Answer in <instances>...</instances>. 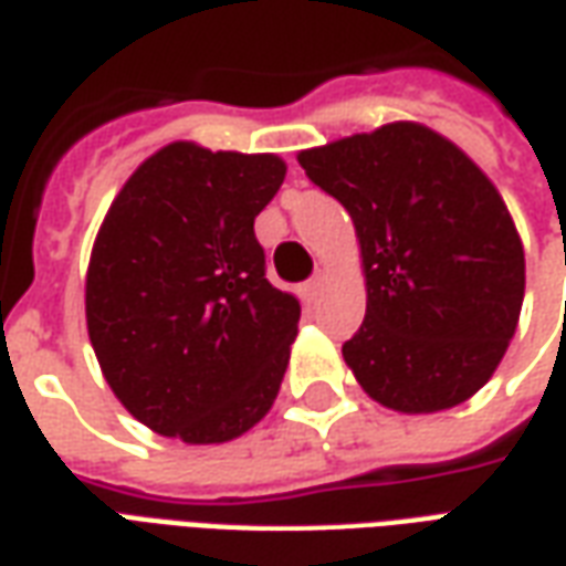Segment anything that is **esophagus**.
<instances>
[{
	"label": "esophagus",
	"instance_id": "34e87169",
	"mask_svg": "<svg viewBox=\"0 0 566 566\" xmlns=\"http://www.w3.org/2000/svg\"><path fill=\"white\" fill-rule=\"evenodd\" d=\"M323 286H325V280L316 274V277H311L307 283H304V295H307L311 301H316L319 298V292H323Z\"/></svg>",
	"mask_w": 566,
	"mask_h": 566
}]
</instances>
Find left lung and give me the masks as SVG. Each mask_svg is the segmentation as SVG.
<instances>
[{"mask_svg": "<svg viewBox=\"0 0 566 566\" xmlns=\"http://www.w3.org/2000/svg\"><path fill=\"white\" fill-rule=\"evenodd\" d=\"M356 226L368 311L344 344L361 389L398 413H437L492 379L525 298V250L501 192L468 153L419 123L298 153Z\"/></svg>", "mask_w": 566, "mask_h": 566, "instance_id": "left-lung-1", "label": "left lung"}]
</instances>
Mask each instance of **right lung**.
<instances>
[{
    "label": "right lung",
    "instance_id": "1",
    "mask_svg": "<svg viewBox=\"0 0 566 566\" xmlns=\"http://www.w3.org/2000/svg\"><path fill=\"white\" fill-rule=\"evenodd\" d=\"M286 177L271 153L175 142L138 165L98 229L86 328L135 419L184 443H226L271 410L298 298L265 277L253 222Z\"/></svg>",
    "mask_w": 566,
    "mask_h": 566
}]
</instances>
